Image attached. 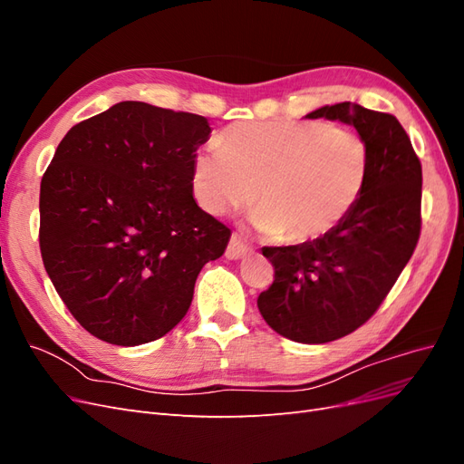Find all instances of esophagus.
<instances>
[{"label": "esophagus", "instance_id": "obj_1", "mask_svg": "<svg viewBox=\"0 0 464 464\" xmlns=\"http://www.w3.org/2000/svg\"><path fill=\"white\" fill-rule=\"evenodd\" d=\"M249 251H251V246L242 240V236L232 234L228 247H227V257L228 259H242L249 254Z\"/></svg>", "mask_w": 464, "mask_h": 464}]
</instances>
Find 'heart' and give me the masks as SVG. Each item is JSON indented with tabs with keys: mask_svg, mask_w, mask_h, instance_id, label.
I'll list each match as a JSON object with an SVG mask.
<instances>
[{
	"mask_svg": "<svg viewBox=\"0 0 464 464\" xmlns=\"http://www.w3.org/2000/svg\"><path fill=\"white\" fill-rule=\"evenodd\" d=\"M218 141L195 154V199L210 215L256 199L259 207L251 220L280 242L304 244L329 234L348 218L366 189L368 141L344 125L240 121L224 130Z\"/></svg>",
	"mask_w": 464,
	"mask_h": 464,
	"instance_id": "b5f03b06",
	"label": "heart"
}]
</instances>
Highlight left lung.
Here are the masks:
<instances>
[{"label": "left lung", "mask_w": 464, "mask_h": 464, "mask_svg": "<svg viewBox=\"0 0 464 464\" xmlns=\"http://www.w3.org/2000/svg\"><path fill=\"white\" fill-rule=\"evenodd\" d=\"M305 118L354 125L370 149V174L344 222L312 242L263 247L275 280L257 307L290 341L323 344L362 327L412 257L422 228V164L399 120L341 102Z\"/></svg>", "instance_id": "obj_1"}]
</instances>
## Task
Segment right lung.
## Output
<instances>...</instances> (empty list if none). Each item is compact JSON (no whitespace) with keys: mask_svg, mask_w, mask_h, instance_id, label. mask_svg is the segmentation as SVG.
I'll return each instance as SVG.
<instances>
[{"mask_svg":"<svg viewBox=\"0 0 464 464\" xmlns=\"http://www.w3.org/2000/svg\"><path fill=\"white\" fill-rule=\"evenodd\" d=\"M210 133L189 111L120 102L73 125L40 184V254L65 307L96 339L157 341L188 314L230 228L195 203Z\"/></svg>","mask_w":464,"mask_h":464,"instance_id":"obj_1","label":"right lung"}]
</instances>
